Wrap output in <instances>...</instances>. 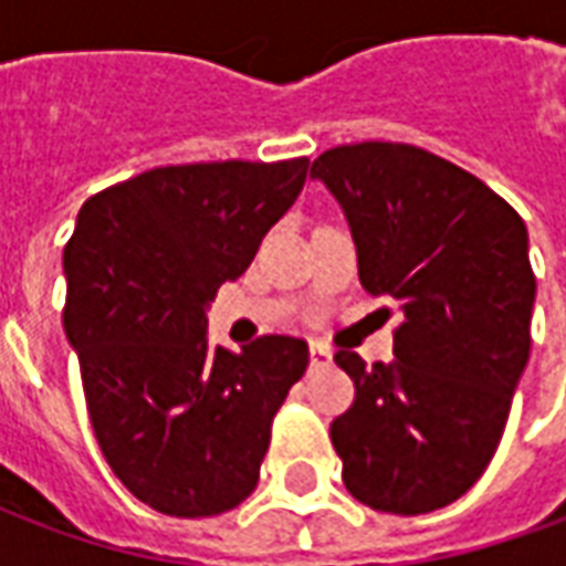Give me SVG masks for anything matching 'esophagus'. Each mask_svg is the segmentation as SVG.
I'll return each instance as SVG.
<instances>
[{
    "instance_id": "1",
    "label": "esophagus",
    "mask_w": 566,
    "mask_h": 566,
    "mask_svg": "<svg viewBox=\"0 0 566 566\" xmlns=\"http://www.w3.org/2000/svg\"><path fill=\"white\" fill-rule=\"evenodd\" d=\"M308 357H312V367H324V364H331V360H333L331 345L312 343V345H308Z\"/></svg>"
}]
</instances>
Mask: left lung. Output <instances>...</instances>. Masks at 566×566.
<instances>
[{"mask_svg":"<svg viewBox=\"0 0 566 566\" xmlns=\"http://www.w3.org/2000/svg\"><path fill=\"white\" fill-rule=\"evenodd\" d=\"M312 175L348 218L364 291L403 312L391 364L333 357L355 381L331 424L343 482L369 510H442L485 473L531 357L527 227L485 181L403 142L324 150Z\"/></svg>","mask_w":566,"mask_h":566,"instance_id":"8db88e82","label":"left lung"}]
</instances>
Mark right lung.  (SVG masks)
<instances>
[{"label": "right lung", "instance_id": "right-lung-1", "mask_svg": "<svg viewBox=\"0 0 566 566\" xmlns=\"http://www.w3.org/2000/svg\"><path fill=\"white\" fill-rule=\"evenodd\" d=\"M308 157L157 166L93 193L63 248V327L93 433L150 510L202 518L258 488L272 418L308 367L296 336L211 348L206 308L294 206Z\"/></svg>", "mask_w": 566, "mask_h": 566}]
</instances>
